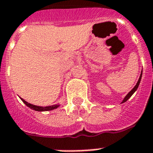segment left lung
Instances as JSON below:
<instances>
[{"label":"left lung","mask_w":153,"mask_h":153,"mask_svg":"<svg viewBox=\"0 0 153 153\" xmlns=\"http://www.w3.org/2000/svg\"><path fill=\"white\" fill-rule=\"evenodd\" d=\"M141 77H142V71H141V74H140V78H139V79H138V81H137V83L136 84V86H134V87H133V90H132V91H129V92H128V94H127V95L126 96V97H125V98H124V100L122 101V102H121V103H123V102H126V101L128 100V98H130L131 96L133 95V93H134V92H135V91H137V90L138 86H139V84H140V79H141Z\"/></svg>","instance_id":"1"}]
</instances>
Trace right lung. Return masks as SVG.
I'll list each match as a JSON object with an SVG mask.
<instances>
[{
    "label": "right lung",
    "instance_id": "obj_1",
    "mask_svg": "<svg viewBox=\"0 0 153 153\" xmlns=\"http://www.w3.org/2000/svg\"><path fill=\"white\" fill-rule=\"evenodd\" d=\"M20 99L23 101V102L25 103L27 106H28L31 109H34L36 111H49V110H52V109H55L56 108L59 106V105H50V106H37V105H35L30 104L28 102H27L25 100H24L23 98H20Z\"/></svg>",
    "mask_w": 153,
    "mask_h": 153
}]
</instances>
